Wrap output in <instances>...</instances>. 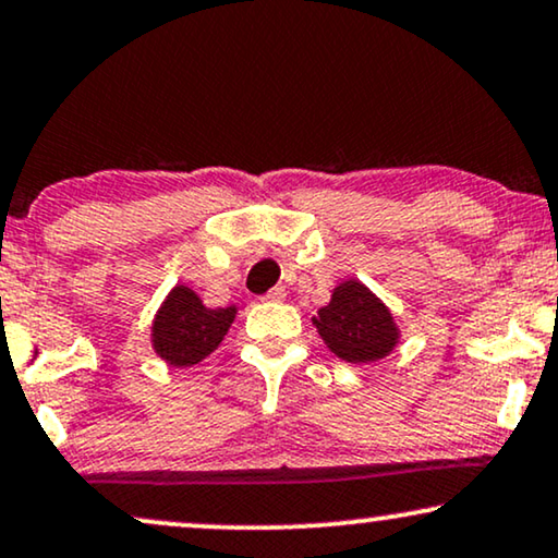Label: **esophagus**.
Segmentation results:
<instances>
[{
	"instance_id": "obj_1",
	"label": "esophagus",
	"mask_w": 558,
	"mask_h": 558,
	"mask_svg": "<svg viewBox=\"0 0 558 558\" xmlns=\"http://www.w3.org/2000/svg\"><path fill=\"white\" fill-rule=\"evenodd\" d=\"M286 291L283 288H272V291H267L265 293V301H272V303H280V301H286Z\"/></svg>"
}]
</instances>
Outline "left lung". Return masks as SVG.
<instances>
[{
  "mask_svg": "<svg viewBox=\"0 0 558 558\" xmlns=\"http://www.w3.org/2000/svg\"><path fill=\"white\" fill-rule=\"evenodd\" d=\"M318 337L339 360L352 365H373L400 344V329L390 308L362 283L341 280L331 301L314 318Z\"/></svg>",
  "mask_w": 558,
  "mask_h": 558,
  "instance_id": "1",
  "label": "left lung"
}]
</instances>
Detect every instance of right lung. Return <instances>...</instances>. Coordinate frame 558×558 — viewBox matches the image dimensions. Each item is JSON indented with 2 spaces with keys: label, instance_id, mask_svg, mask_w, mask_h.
<instances>
[{
  "label": "right lung",
  "instance_id": "obj_1",
  "mask_svg": "<svg viewBox=\"0 0 558 558\" xmlns=\"http://www.w3.org/2000/svg\"><path fill=\"white\" fill-rule=\"evenodd\" d=\"M236 311V306L206 308L202 295L178 283L155 311L150 326L153 352L170 367L198 365L227 337Z\"/></svg>",
  "mask_w": 558,
  "mask_h": 558
}]
</instances>
